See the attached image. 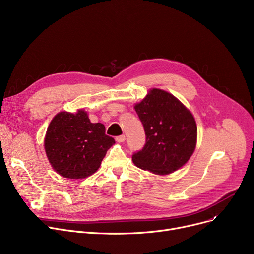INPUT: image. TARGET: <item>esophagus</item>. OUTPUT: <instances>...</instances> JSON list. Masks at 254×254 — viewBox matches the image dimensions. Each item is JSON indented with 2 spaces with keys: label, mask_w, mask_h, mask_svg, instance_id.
Here are the masks:
<instances>
[{
  "label": "esophagus",
  "mask_w": 254,
  "mask_h": 254,
  "mask_svg": "<svg viewBox=\"0 0 254 254\" xmlns=\"http://www.w3.org/2000/svg\"><path fill=\"white\" fill-rule=\"evenodd\" d=\"M116 141L118 143H124L126 141V136L125 135H121V136H118L116 137Z\"/></svg>",
  "instance_id": "obj_1"
}]
</instances>
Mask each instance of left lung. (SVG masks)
<instances>
[{"instance_id":"obj_1","label":"left lung","mask_w":254,"mask_h":254,"mask_svg":"<svg viewBox=\"0 0 254 254\" xmlns=\"http://www.w3.org/2000/svg\"><path fill=\"white\" fill-rule=\"evenodd\" d=\"M144 127L146 143L133 154L142 170L167 175L190 160L197 143V126L190 110L171 93L151 88L134 105Z\"/></svg>"}]
</instances>
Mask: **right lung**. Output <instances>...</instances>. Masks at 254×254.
Listing matches in <instances>:
<instances>
[{
	"label": "right lung",
	"instance_id": "1",
	"mask_svg": "<svg viewBox=\"0 0 254 254\" xmlns=\"http://www.w3.org/2000/svg\"><path fill=\"white\" fill-rule=\"evenodd\" d=\"M114 143L103 124H92L85 110L79 109L54 116L43 146L55 171L65 179L82 180L97 171Z\"/></svg>",
	"mask_w": 254,
	"mask_h": 254
}]
</instances>
